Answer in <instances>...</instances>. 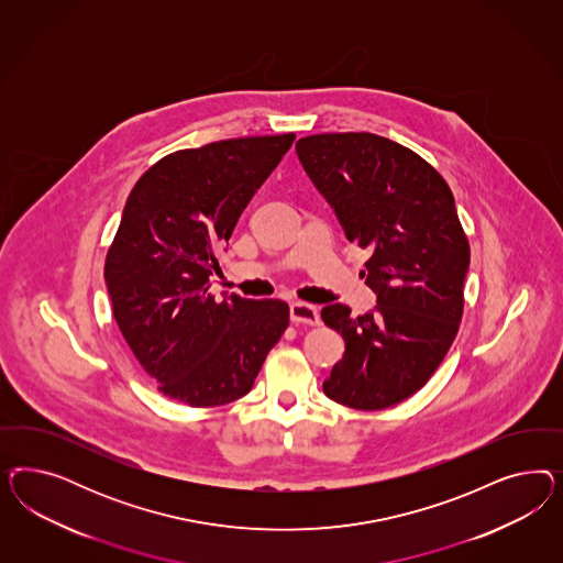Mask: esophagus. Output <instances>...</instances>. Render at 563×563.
I'll return each instance as SVG.
<instances>
[{"label":"esophagus","instance_id":"1","mask_svg":"<svg viewBox=\"0 0 563 563\" xmlns=\"http://www.w3.org/2000/svg\"><path fill=\"white\" fill-rule=\"evenodd\" d=\"M290 322L292 324L318 325L320 324V311L316 306H309L303 301H295V303H290Z\"/></svg>","mask_w":563,"mask_h":563}]
</instances>
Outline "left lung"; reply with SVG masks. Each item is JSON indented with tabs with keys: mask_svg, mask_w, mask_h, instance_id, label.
Listing matches in <instances>:
<instances>
[{
	"mask_svg": "<svg viewBox=\"0 0 563 563\" xmlns=\"http://www.w3.org/2000/svg\"><path fill=\"white\" fill-rule=\"evenodd\" d=\"M297 156L334 208L349 241L369 247L374 311L342 303L322 320L344 339L324 394L349 409L382 410L419 393L459 334L471 247L454 196L426 158L369 132L301 137Z\"/></svg>",
	"mask_w": 563,
	"mask_h": 563,
	"instance_id": "8db88e82",
	"label": "left lung"
}]
</instances>
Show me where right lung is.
Masks as SVG:
<instances>
[{"label":"right lung","instance_id":"1","mask_svg":"<svg viewBox=\"0 0 563 563\" xmlns=\"http://www.w3.org/2000/svg\"><path fill=\"white\" fill-rule=\"evenodd\" d=\"M292 140L233 137L167 154L128 196L104 283L123 339L173 400L200 409L245 396L289 325L285 301L217 299L210 278Z\"/></svg>","mask_w":563,"mask_h":563}]
</instances>
